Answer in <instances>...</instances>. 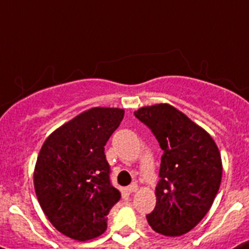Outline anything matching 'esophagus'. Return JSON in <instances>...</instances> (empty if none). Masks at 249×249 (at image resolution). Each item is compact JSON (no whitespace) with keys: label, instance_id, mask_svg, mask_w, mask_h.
<instances>
[{"label":"esophagus","instance_id":"34e87169","mask_svg":"<svg viewBox=\"0 0 249 249\" xmlns=\"http://www.w3.org/2000/svg\"><path fill=\"white\" fill-rule=\"evenodd\" d=\"M126 191L130 192V194H133V192H136V191H138V185H136L135 182L131 183V185H129L126 187Z\"/></svg>","mask_w":249,"mask_h":249}]
</instances>
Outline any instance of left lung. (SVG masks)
Returning <instances> with one entry per match:
<instances>
[{
  "instance_id": "obj_1",
  "label": "left lung",
  "mask_w": 249,
  "mask_h": 249,
  "mask_svg": "<svg viewBox=\"0 0 249 249\" xmlns=\"http://www.w3.org/2000/svg\"><path fill=\"white\" fill-rule=\"evenodd\" d=\"M134 114L149 126L163 151L156 206L147 222L163 236H182L206 216L218 192L219 150L205 129L172 105L144 107Z\"/></svg>"
}]
</instances>
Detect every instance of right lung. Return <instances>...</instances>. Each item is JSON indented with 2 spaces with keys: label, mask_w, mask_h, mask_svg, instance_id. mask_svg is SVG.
Returning <instances> with one entry per match:
<instances>
[{
  "label": "right lung",
  "mask_w": 249,
  "mask_h": 249,
  "mask_svg": "<svg viewBox=\"0 0 249 249\" xmlns=\"http://www.w3.org/2000/svg\"><path fill=\"white\" fill-rule=\"evenodd\" d=\"M124 109L91 108L55 129L44 141L33 181L38 202L60 233L88 241L107 230V216L120 200L110 182L104 146Z\"/></svg>",
  "instance_id": "right-lung-1"
}]
</instances>
